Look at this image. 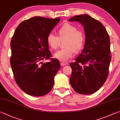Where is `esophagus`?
<instances>
[{"label": "esophagus", "mask_w": 120, "mask_h": 120, "mask_svg": "<svg viewBox=\"0 0 120 120\" xmlns=\"http://www.w3.org/2000/svg\"><path fill=\"white\" fill-rule=\"evenodd\" d=\"M68 64L67 63H60V65H61V66H65V65H67Z\"/></svg>", "instance_id": "esophagus-1"}]
</instances>
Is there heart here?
I'll use <instances>...</instances> for the list:
<instances>
[{
  "label": "heart",
  "mask_w": 120,
  "mask_h": 120,
  "mask_svg": "<svg viewBox=\"0 0 120 120\" xmlns=\"http://www.w3.org/2000/svg\"><path fill=\"white\" fill-rule=\"evenodd\" d=\"M58 36L49 33L47 37V43L52 49L58 48L60 41L66 39L64 49L58 50L54 54L57 60L62 62H67L74 55L75 52H78L83 47L85 41L84 33L69 23H65L58 29Z\"/></svg>",
  "instance_id": "heart-1"
}]
</instances>
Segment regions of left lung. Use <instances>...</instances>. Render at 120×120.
Wrapping results in <instances>:
<instances>
[{
	"mask_svg": "<svg viewBox=\"0 0 120 120\" xmlns=\"http://www.w3.org/2000/svg\"><path fill=\"white\" fill-rule=\"evenodd\" d=\"M70 22L77 21L83 25L85 43L82 53L74 63L70 79L74 91L79 94H93L105 82L111 60L110 40L101 22L86 14L73 17Z\"/></svg>",
	"mask_w": 120,
	"mask_h": 120,
	"instance_id": "obj_1",
	"label": "left lung"
}]
</instances>
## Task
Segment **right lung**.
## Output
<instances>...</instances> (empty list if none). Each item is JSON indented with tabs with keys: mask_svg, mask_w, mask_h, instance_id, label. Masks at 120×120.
I'll return each instance as SVG.
<instances>
[{
	"mask_svg": "<svg viewBox=\"0 0 120 120\" xmlns=\"http://www.w3.org/2000/svg\"><path fill=\"white\" fill-rule=\"evenodd\" d=\"M60 20V17H34L21 22L12 36L10 59L12 73L17 84L28 95L44 96L53 86L60 65L57 59L50 58L47 37ZM47 59L51 61L41 63Z\"/></svg>",
	"mask_w": 120,
	"mask_h": 120,
	"instance_id": "1",
	"label": "right lung"
}]
</instances>
